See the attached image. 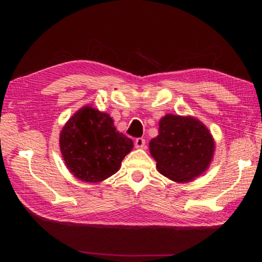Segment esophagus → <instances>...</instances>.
<instances>
[{"mask_svg":"<svg viewBox=\"0 0 262 262\" xmlns=\"http://www.w3.org/2000/svg\"><path fill=\"white\" fill-rule=\"evenodd\" d=\"M145 145V140L143 137H137L135 140V147L136 148H143Z\"/></svg>","mask_w":262,"mask_h":262,"instance_id":"1","label":"esophagus"}]
</instances>
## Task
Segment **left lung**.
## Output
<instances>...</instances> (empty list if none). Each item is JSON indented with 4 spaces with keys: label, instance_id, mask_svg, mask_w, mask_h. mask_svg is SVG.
Wrapping results in <instances>:
<instances>
[{
    "label": "left lung",
    "instance_id": "8db88e82",
    "mask_svg": "<svg viewBox=\"0 0 262 262\" xmlns=\"http://www.w3.org/2000/svg\"><path fill=\"white\" fill-rule=\"evenodd\" d=\"M149 147L162 174L186 183L207 170L215 144L209 130L196 119L167 114L159 121L158 136Z\"/></svg>",
    "mask_w": 262,
    "mask_h": 262
}]
</instances>
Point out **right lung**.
<instances>
[{
    "mask_svg": "<svg viewBox=\"0 0 262 262\" xmlns=\"http://www.w3.org/2000/svg\"><path fill=\"white\" fill-rule=\"evenodd\" d=\"M133 145L130 139L115 129L108 114L90 106L75 113L60 135L66 165L86 183H98L118 172Z\"/></svg>",
    "mask_w": 262,
    "mask_h": 262,
    "instance_id": "add662e5",
    "label": "right lung"
}]
</instances>
